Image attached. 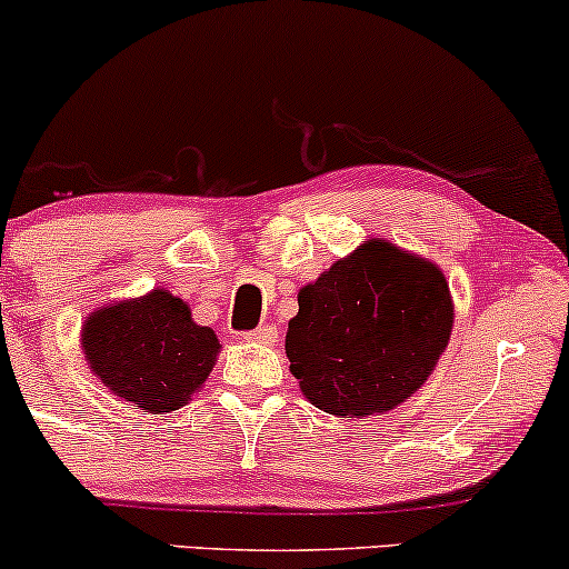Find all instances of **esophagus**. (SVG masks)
Segmentation results:
<instances>
[{
  "instance_id": "34e87169",
  "label": "esophagus",
  "mask_w": 569,
  "mask_h": 569,
  "mask_svg": "<svg viewBox=\"0 0 569 569\" xmlns=\"http://www.w3.org/2000/svg\"><path fill=\"white\" fill-rule=\"evenodd\" d=\"M246 341H251V345H276L278 341V328L276 326H259L257 331L251 333H243Z\"/></svg>"
}]
</instances>
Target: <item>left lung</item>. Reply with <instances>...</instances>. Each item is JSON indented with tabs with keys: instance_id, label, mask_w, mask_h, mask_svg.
Wrapping results in <instances>:
<instances>
[{
	"instance_id": "1",
	"label": "left lung",
	"mask_w": 569,
	"mask_h": 569,
	"mask_svg": "<svg viewBox=\"0 0 569 569\" xmlns=\"http://www.w3.org/2000/svg\"><path fill=\"white\" fill-rule=\"evenodd\" d=\"M286 358L315 408L339 419L410 400L440 362L456 305L445 272L385 238H366L297 293Z\"/></svg>"
}]
</instances>
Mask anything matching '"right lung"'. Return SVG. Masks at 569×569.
Returning a JSON list of instances; mask_svg holds the SVG:
<instances>
[{
  "instance_id": "1",
  "label": "right lung",
  "mask_w": 569,
  "mask_h": 569,
  "mask_svg": "<svg viewBox=\"0 0 569 569\" xmlns=\"http://www.w3.org/2000/svg\"><path fill=\"white\" fill-rule=\"evenodd\" d=\"M222 350L190 305L167 289L98 307L81 326V352L108 392L142 413L188 406L214 371Z\"/></svg>"
}]
</instances>
